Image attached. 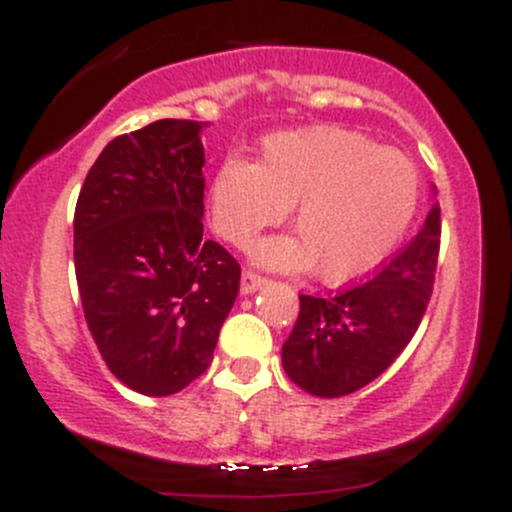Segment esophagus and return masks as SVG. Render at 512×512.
Wrapping results in <instances>:
<instances>
[{"mask_svg": "<svg viewBox=\"0 0 512 512\" xmlns=\"http://www.w3.org/2000/svg\"><path fill=\"white\" fill-rule=\"evenodd\" d=\"M262 286H264V276L250 272V269H245L243 276H240V293H245V296L260 291Z\"/></svg>", "mask_w": 512, "mask_h": 512, "instance_id": "esophagus-1", "label": "esophagus"}]
</instances>
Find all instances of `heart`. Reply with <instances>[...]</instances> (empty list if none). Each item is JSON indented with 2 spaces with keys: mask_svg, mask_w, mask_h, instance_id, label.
Masks as SVG:
<instances>
[{
  "mask_svg": "<svg viewBox=\"0 0 512 512\" xmlns=\"http://www.w3.org/2000/svg\"><path fill=\"white\" fill-rule=\"evenodd\" d=\"M296 207L301 236L257 245V264L317 269L325 284H354L387 262L419 207V173L397 149L342 127L276 132L260 163L226 158L209 187L214 231L236 248L255 243Z\"/></svg>",
  "mask_w": 512,
  "mask_h": 512,
  "instance_id": "1",
  "label": "heart"
}]
</instances>
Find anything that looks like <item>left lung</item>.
Here are the masks:
<instances>
[{"label":"left lung","mask_w":512,"mask_h":512,"mask_svg":"<svg viewBox=\"0 0 512 512\" xmlns=\"http://www.w3.org/2000/svg\"><path fill=\"white\" fill-rule=\"evenodd\" d=\"M438 248L440 207L433 204L416 238L373 279L327 298L301 296V313L281 346L293 383L315 397H344L385 373L419 330Z\"/></svg>","instance_id":"1"}]
</instances>
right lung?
Returning <instances> with one entry per match:
<instances>
[{
    "label": "right lung",
    "instance_id": "1",
    "mask_svg": "<svg viewBox=\"0 0 512 512\" xmlns=\"http://www.w3.org/2000/svg\"><path fill=\"white\" fill-rule=\"evenodd\" d=\"M202 122L156 120L110 142L74 211L86 325L129 390L168 397L214 358L240 264L202 240Z\"/></svg>",
    "mask_w": 512,
    "mask_h": 512
}]
</instances>
